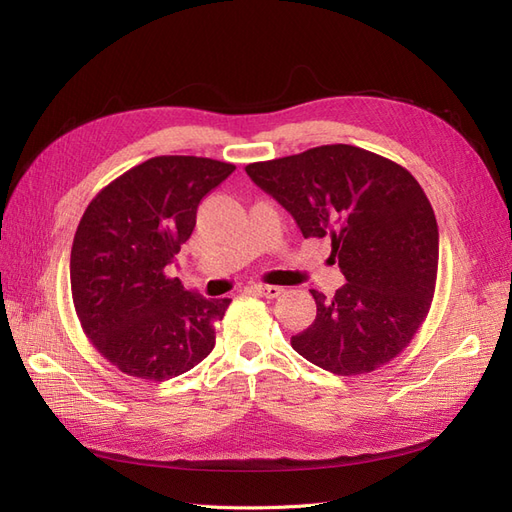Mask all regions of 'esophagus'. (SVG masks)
I'll use <instances>...</instances> for the list:
<instances>
[{
    "instance_id": "esophagus-1",
    "label": "esophagus",
    "mask_w": 512,
    "mask_h": 512,
    "mask_svg": "<svg viewBox=\"0 0 512 512\" xmlns=\"http://www.w3.org/2000/svg\"><path fill=\"white\" fill-rule=\"evenodd\" d=\"M250 290L265 299H277L284 292V288H280V286H262V284H254V286H250Z\"/></svg>"
}]
</instances>
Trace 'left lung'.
Here are the masks:
<instances>
[{
    "label": "left lung",
    "mask_w": 512,
    "mask_h": 512,
    "mask_svg": "<svg viewBox=\"0 0 512 512\" xmlns=\"http://www.w3.org/2000/svg\"><path fill=\"white\" fill-rule=\"evenodd\" d=\"M245 173L305 239H331V260L346 277L331 299L312 290L316 320L292 335V348L337 376L395 359L423 324L438 275V222L418 181L352 145L254 162Z\"/></svg>",
    "instance_id": "left-lung-1"
}]
</instances>
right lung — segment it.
I'll return each mask as SVG.
<instances>
[{"mask_svg": "<svg viewBox=\"0 0 512 512\" xmlns=\"http://www.w3.org/2000/svg\"><path fill=\"white\" fill-rule=\"evenodd\" d=\"M232 170L211 158L158 156L85 209L70 254L72 301L91 344L123 374L162 382L213 350L230 299L185 290L166 267L190 239L200 200Z\"/></svg>", "mask_w": 512, "mask_h": 512, "instance_id": "1", "label": "right lung"}]
</instances>
